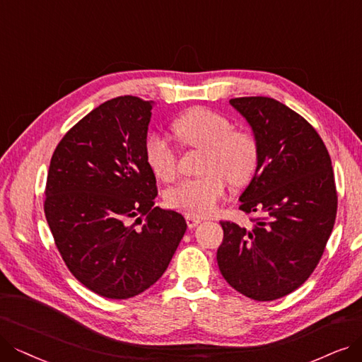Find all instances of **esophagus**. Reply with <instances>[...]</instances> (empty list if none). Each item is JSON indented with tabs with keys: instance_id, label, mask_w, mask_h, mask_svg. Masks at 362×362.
<instances>
[{
	"instance_id": "obj_1",
	"label": "esophagus",
	"mask_w": 362,
	"mask_h": 362,
	"mask_svg": "<svg viewBox=\"0 0 362 362\" xmlns=\"http://www.w3.org/2000/svg\"><path fill=\"white\" fill-rule=\"evenodd\" d=\"M185 221H187V226L193 228L202 223V218H199V216H194V215H185Z\"/></svg>"
}]
</instances>
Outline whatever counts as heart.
<instances>
[{
	"label": "heart",
	"mask_w": 362,
	"mask_h": 362,
	"mask_svg": "<svg viewBox=\"0 0 362 362\" xmlns=\"http://www.w3.org/2000/svg\"><path fill=\"white\" fill-rule=\"evenodd\" d=\"M173 132L187 147L205 150L202 170L205 175L184 180L168 190L166 204L181 212L205 216L215 211L228 189L248 184L257 169L258 146L255 138L243 131H233L224 115L192 108L173 123ZM146 162L154 175L170 181L178 172V156L160 135H150L144 144Z\"/></svg>",
	"instance_id": "obj_1"
}]
</instances>
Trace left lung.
Here are the masks:
<instances>
[{
    "label": "left lung",
    "mask_w": 362,
    "mask_h": 362,
    "mask_svg": "<svg viewBox=\"0 0 362 362\" xmlns=\"http://www.w3.org/2000/svg\"><path fill=\"white\" fill-rule=\"evenodd\" d=\"M230 105L258 146L239 209L262 216L252 228L221 221L216 262L236 291L272 301L297 290L320 263L337 214L334 173L321 136L291 108L266 96L235 98Z\"/></svg>",
    "instance_id": "left-lung-1"
}]
</instances>
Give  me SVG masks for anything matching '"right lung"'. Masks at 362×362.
I'll list each match as a JSON object with an SVG mask.
<instances>
[{
    "mask_svg": "<svg viewBox=\"0 0 362 362\" xmlns=\"http://www.w3.org/2000/svg\"><path fill=\"white\" fill-rule=\"evenodd\" d=\"M153 104H100L57 144L47 173L45 214L57 250L86 288L112 300L160 279L187 230L181 214L154 206L144 156Z\"/></svg>",
    "mask_w": 362,
    "mask_h": 362,
    "instance_id": "right-lung-1",
    "label": "right lung"
}]
</instances>
